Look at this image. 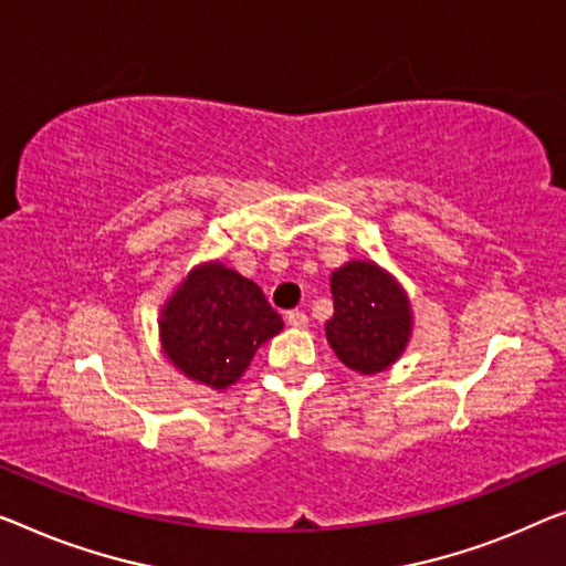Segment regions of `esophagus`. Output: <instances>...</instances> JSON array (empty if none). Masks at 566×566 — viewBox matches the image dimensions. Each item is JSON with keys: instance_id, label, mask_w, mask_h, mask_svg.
I'll list each match as a JSON object with an SVG mask.
<instances>
[{"instance_id": "esophagus-1", "label": "esophagus", "mask_w": 566, "mask_h": 566, "mask_svg": "<svg viewBox=\"0 0 566 566\" xmlns=\"http://www.w3.org/2000/svg\"><path fill=\"white\" fill-rule=\"evenodd\" d=\"M286 323H290L292 327H297V331H302V327L310 325V317L302 310H292L290 315H286Z\"/></svg>"}]
</instances>
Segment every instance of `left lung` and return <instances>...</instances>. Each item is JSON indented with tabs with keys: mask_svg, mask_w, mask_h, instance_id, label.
Listing matches in <instances>:
<instances>
[{
	"mask_svg": "<svg viewBox=\"0 0 566 566\" xmlns=\"http://www.w3.org/2000/svg\"><path fill=\"white\" fill-rule=\"evenodd\" d=\"M333 317L325 337L343 366L381 374L403 356L415 331L409 294L391 272L370 259L345 261L331 274Z\"/></svg>",
	"mask_w": 566,
	"mask_h": 566,
	"instance_id": "8db88e82",
	"label": "left lung"
}]
</instances>
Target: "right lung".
<instances>
[{
  "label": "right lung",
  "instance_id": "add662e5",
  "mask_svg": "<svg viewBox=\"0 0 566 566\" xmlns=\"http://www.w3.org/2000/svg\"><path fill=\"white\" fill-rule=\"evenodd\" d=\"M157 325L175 370L213 391L231 389L254 353L284 327L261 286L223 261L192 266L165 300Z\"/></svg>",
  "mask_w": 566,
  "mask_h": 566
}]
</instances>
